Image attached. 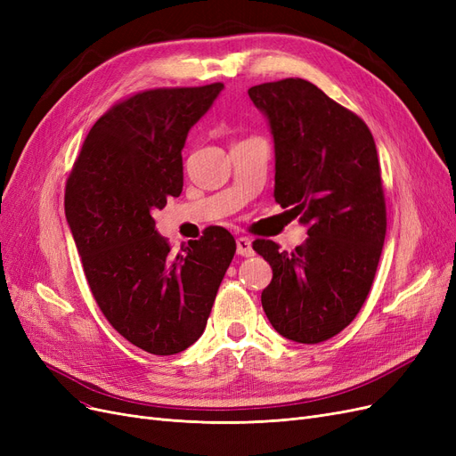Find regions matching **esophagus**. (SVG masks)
Segmentation results:
<instances>
[{"label":"esophagus","instance_id":"1","mask_svg":"<svg viewBox=\"0 0 456 456\" xmlns=\"http://www.w3.org/2000/svg\"><path fill=\"white\" fill-rule=\"evenodd\" d=\"M235 248H238V255L240 256H253L255 250H253V241L248 238H238L235 240Z\"/></svg>","mask_w":456,"mask_h":456}]
</instances>
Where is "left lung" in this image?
Listing matches in <instances>:
<instances>
[{"label":"left lung","instance_id":"left-lung-1","mask_svg":"<svg viewBox=\"0 0 456 456\" xmlns=\"http://www.w3.org/2000/svg\"><path fill=\"white\" fill-rule=\"evenodd\" d=\"M275 147V201L307 226L292 253L275 241L253 248L273 277L262 307L277 332L321 343L364 305L387 233L381 166L366 122L304 78L248 88Z\"/></svg>","mask_w":456,"mask_h":456}]
</instances>
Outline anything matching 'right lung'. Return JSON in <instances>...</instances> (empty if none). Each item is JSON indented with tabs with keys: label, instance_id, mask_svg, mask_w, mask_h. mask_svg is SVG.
<instances>
[{
	"label": "right lung",
	"instance_id": "obj_1",
	"mask_svg": "<svg viewBox=\"0 0 456 456\" xmlns=\"http://www.w3.org/2000/svg\"><path fill=\"white\" fill-rule=\"evenodd\" d=\"M223 88H156L113 105L88 132L66 184V218L94 300L151 354L198 341L235 253L221 226L171 253L152 218L181 194L186 135Z\"/></svg>",
	"mask_w": 456,
	"mask_h": 456
}]
</instances>
